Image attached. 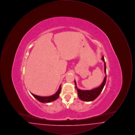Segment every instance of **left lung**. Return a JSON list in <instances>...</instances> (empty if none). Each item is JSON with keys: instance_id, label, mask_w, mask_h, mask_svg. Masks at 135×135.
I'll return each instance as SVG.
<instances>
[{"instance_id": "left-lung-1", "label": "left lung", "mask_w": 135, "mask_h": 135, "mask_svg": "<svg viewBox=\"0 0 135 135\" xmlns=\"http://www.w3.org/2000/svg\"><path fill=\"white\" fill-rule=\"evenodd\" d=\"M102 59L103 61L104 62V67H105L104 70H105V73H106V63L105 62L104 56L102 57ZM106 77L107 76L106 75L102 84L99 87L96 88V89H93V90H83L78 89H77L76 82L75 81L74 83L75 84V88L77 89V93H78L79 98L80 100H81L82 101H91L94 100L95 99H96L99 96V95L100 94L102 90H103L104 85L106 84Z\"/></svg>"}]
</instances>
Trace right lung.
<instances>
[{
	"label": "right lung",
	"instance_id": "1",
	"mask_svg": "<svg viewBox=\"0 0 135 135\" xmlns=\"http://www.w3.org/2000/svg\"><path fill=\"white\" fill-rule=\"evenodd\" d=\"M61 85H60L59 89L58 91H57V93L51 96L40 97L35 95L34 94H33L32 93H31V94L33 96L35 97L39 102H42V103H49V102L54 101L58 99V97H59V94L61 92Z\"/></svg>",
	"mask_w": 135,
	"mask_h": 135
}]
</instances>
